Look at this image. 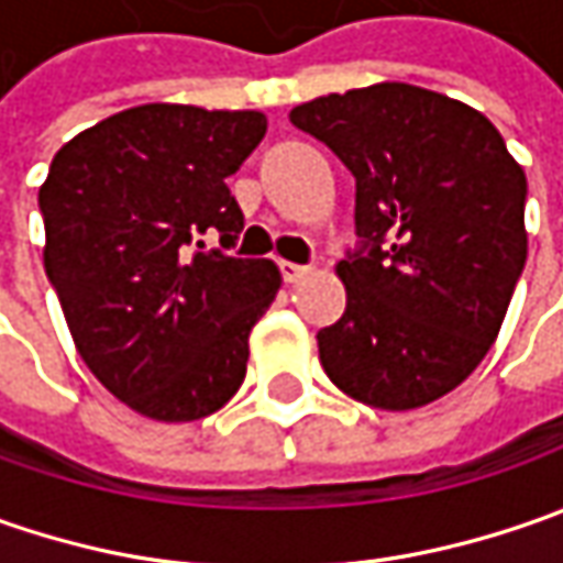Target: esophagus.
I'll return each instance as SVG.
<instances>
[{
	"instance_id": "obj_1",
	"label": "esophagus",
	"mask_w": 563,
	"mask_h": 563,
	"mask_svg": "<svg viewBox=\"0 0 563 563\" xmlns=\"http://www.w3.org/2000/svg\"><path fill=\"white\" fill-rule=\"evenodd\" d=\"M313 272V266H300V263H282V278L288 282V285H297V282H303L307 275Z\"/></svg>"
}]
</instances>
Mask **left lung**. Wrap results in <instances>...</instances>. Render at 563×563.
Instances as JSON below:
<instances>
[{"label":"left lung","instance_id":"left-lung-1","mask_svg":"<svg viewBox=\"0 0 563 563\" xmlns=\"http://www.w3.org/2000/svg\"><path fill=\"white\" fill-rule=\"evenodd\" d=\"M291 124L357 181L325 376L378 410L439 400L488 354L527 263L523 168L483 112L398 80L294 106Z\"/></svg>","mask_w":563,"mask_h":563}]
</instances>
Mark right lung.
I'll list each match as a JSON object with an SVG mask.
<instances>
[{
  "label": "right lung",
  "instance_id": "obj_1",
  "mask_svg": "<svg viewBox=\"0 0 563 563\" xmlns=\"http://www.w3.org/2000/svg\"><path fill=\"white\" fill-rule=\"evenodd\" d=\"M263 134V112L150 102L80 131L40 187L43 266L77 354L141 417L203 420L247 376L250 329L282 275L203 234L238 241L225 178Z\"/></svg>",
  "mask_w": 563,
  "mask_h": 563
}]
</instances>
